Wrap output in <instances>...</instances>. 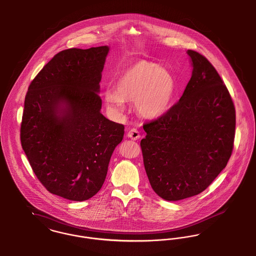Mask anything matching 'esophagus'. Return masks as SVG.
<instances>
[{"mask_svg":"<svg viewBox=\"0 0 256 256\" xmlns=\"http://www.w3.org/2000/svg\"><path fill=\"white\" fill-rule=\"evenodd\" d=\"M127 136L128 138H130L131 140H136L138 138H140V132L135 129V128H133V129H131L129 132H128V134H127Z\"/></svg>","mask_w":256,"mask_h":256,"instance_id":"34e87169","label":"esophagus"}]
</instances>
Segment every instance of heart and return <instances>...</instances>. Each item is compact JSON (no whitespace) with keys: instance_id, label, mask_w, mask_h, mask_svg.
<instances>
[{"instance_id":"1","label":"heart","mask_w":256,"mask_h":256,"mask_svg":"<svg viewBox=\"0 0 256 256\" xmlns=\"http://www.w3.org/2000/svg\"><path fill=\"white\" fill-rule=\"evenodd\" d=\"M174 91V80L166 68L148 61H140L127 68L116 84L108 89L104 100L116 116L125 110L126 101H135L138 112L146 118H157L167 108Z\"/></svg>"}]
</instances>
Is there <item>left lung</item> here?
I'll list each match as a JSON object with an SVG mask.
<instances>
[{"label":"left lung","mask_w":256,"mask_h":256,"mask_svg":"<svg viewBox=\"0 0 256 256\" xmlns=\"http://www.w3.org/2000/svg\"><path fill=\"white\" fill-rule=\"evenodd\" d=\"M186 53L193 70L180 101L142 125L144 169L154 192L167 201L203 192L234 148L236 112L227 87L204 56Z\"/></svg>","instance_id":"8db88e82"}]
</instances>
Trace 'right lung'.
<instances>
[{
  "label": "right lung",
  "instance_id": "1",
  "mask_svg": "<svg viewBox=\"0 0 256 256\" xmlns=\"http://www.w3.org/2000/svg\"><path fill=\"white\" fill-rule=\"evenodd\" d=\"M108 46L54 55L30 84L20 127L34 174L52 194L86 201L102 188L124 125L101 114Z\"/></svg>",
  "mask_w": 256,
  "mask_h": 256
}]
</instances>
